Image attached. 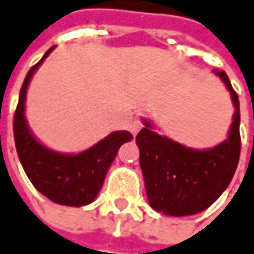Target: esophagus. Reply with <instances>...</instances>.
I'll return each instance as SVG.
<instances>
[{"instance_id":"obj_1","label":"esophagus","mask_w":254,"mask_h":254,"mask_svg":"<svg viewBox=\"0 0 254 254\" xmlns=\"http://www.w3.org/2000/svg\"><path fill=\"white\" fill-rule=\"evenodd\" d=\"M141 127H142V122H141L139 119H133L132 124H130V132H132L133 135H136V133L141 130Z\"/></svg>"}]
</instances>
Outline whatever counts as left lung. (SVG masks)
Returning a JSON list of instances; mask_svg holds the SVG:
<instances>
[{
	"mask_svg": "<svg viewBox=\"0 0 254 254\" xmlns=\"http://www.w3.org/2000/svg\"><path fill=\"white\" fill-rule=\"evenodd\" d=\"M231 94L236 107L228 138L211 150L188 148L145 127L136 135L139 164L151 208L172 217L195 215L209 208L230 185L236 173L240 139V103L224 71L214 69Z\"/></svg>",
	"mask_w": 254,
	"mask_h": 254,
	"instance_id": "1",
	"label": "left lung"
}]
</instances>
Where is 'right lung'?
<instances>
[{"instance_id": "1", "label": "right lung", "mask_w": 254, "mask_h": 254, "mask_svg": "<svg viewBox=\"0 0 254 254\" xmlns=\"http://www.w3.org/2000/svg\"><path fill=\"white\" fill-rule=\"evenodd\" d=\"M54 49L55 46L30 68L24 78L14 113V141L24 172L42 195L59 205L84 206L99 195L106 173L121 145L133 139V136L127 130H116L80 154H61L46 148L36 139L24 116L26 93L32 75Z\"/></svg>"}]
</instances>
